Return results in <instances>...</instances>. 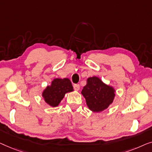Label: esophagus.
Instances as JSON below:
<instances>
[{
	"mask_svg": "<svg viewBox=\"0 0 152 152\" xmlns=\"http://www.w3.org/2000/svg\"><path fill=\"white\" fill-rule=\"evenodd\" d=\"M74 88L76 91H78L79 89H80V85H79L78 84H75L74 85Z\"/></svg>",
	"mask_w": 152,
	"mask_h": 152,
	"instance_id": "esophagus-1",
	"label": "esophagus"
}]
</instances>
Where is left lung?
<instances>
[{
  "label": "left lung",
  "mask_w": 152,
  "mask_h": 152,
  "mask_svg": "<svg viewBox=\"0 0 152 152\" xmlns=\"http://www.w3.org/2000/svg\"><path fill=\"white\" fill-rule=\"evenodd\" d=\"M116 90L107 85L97 76L89 77L81 94L85 98L87 105L93 112L105 110L114 102Z\"/></svg>",
  "instance_id": "obj_1"
}]
</instances>
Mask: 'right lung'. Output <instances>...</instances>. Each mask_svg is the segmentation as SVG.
<instances>
[{"mask_svg":"<svg viewBox=\"0 0 152 152\" xmlns=\"http://www.w3.org/2000/svg\"><path fill=\"white\" fill-rule=\"evenodd\" d=\"M73 91V86L69 78H56L42 91V96L47 104L56 107L58 106L66 94Z\"/></svg>","mask_w":152,"mask_h":152,"instance_id":"1","label":"right lung"}]
</instances>
